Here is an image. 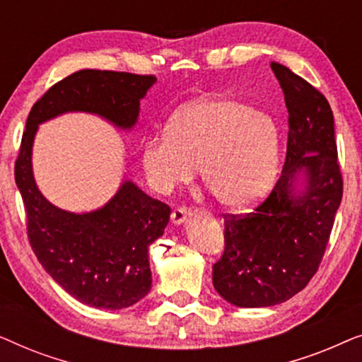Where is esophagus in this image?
Segmentation results:
<instances>
[{"mask_svg":"<svg viewBox=\"0 0 362 362\" xmlns=\"http://www.w3.org/2000/svg\"><path fill=\"white\" fill-rule=\"evenodd\" d=\"M187 217H189V211H187L186 207H176V209L171 212V222L175 226H181Z\"/></svg>","mask_w":362,"mask_h":362,"instance_id":"1","label":"esophagus"}]
</instances>
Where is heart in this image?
<instances>
[{
    "mask_svg": "<svg viewBox=\"0 0 362 362\" xmlns=\"http://www.w3.org/2000/svg\"><path fill=\"white\" fill-rule=\"evenodd\" d=\"M280 160L274 118L229 97H206L181 107L168 132L143 141L141 168L153 191L168 194L201 180L229 209H245L269 191Z\"/></svg>",
    "mask_w": 362,
    "mask_h": 362,
    "instance_id": "obj_1",
    "label": "heart"
}]
</instances>
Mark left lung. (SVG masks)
<instances>
[{
	"mask_svg": "<svg viewBox=\"0 0 362 362\" xmlns=\"http://www.w3.org/2000/svg\"><path fill=\"white\" fill-rule=\"evenodd\" d=\"M270 66L288 110L284 171L254 212L226 221L224 254L212 265L216 291L240 308L284 303L308 285L343 197L328 100L288 67Z\"/></svg>",
	"mask_w": 362,
	"mask_h": 362,
	"instance_id": "obj_1",
	"label": "left lung"
}]
</instances>
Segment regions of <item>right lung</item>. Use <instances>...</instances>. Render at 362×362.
<instances>
[{"label": "right lung", "instance_id": "1", "mask_svg": "<svg viewBox=\"0 0 362 362\" xmlns=\"http://www.w3.org/2000/svg\"><path fill=\"white\" fill-rule=\"evenodd\" d=\"M153 76L83 69L52 86L29 112L14 180L28 217V237L44 270L88 306L122 310L151 288L150 245L163 235L171 209L130 180L98 209L71 212L54 206L36 185L33 146L39 125L64 113L97 115L132 132Z\"/></svg>", "mask_w": 362, "mask_h": 362}]
</instances>
